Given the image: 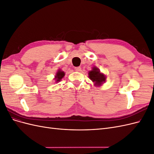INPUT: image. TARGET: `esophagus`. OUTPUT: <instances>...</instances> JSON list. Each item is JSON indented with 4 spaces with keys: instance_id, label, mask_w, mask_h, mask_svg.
Here are the masks:
<instances>
[{
    "instance_id": "obj_1",
    "label": "esophagus",
    "mask_w": 154,
    "mask_h": 154,
    "mask_svg": "<svg viewBox=\"0 0 154 154\" xmlns=\"http://www.w3.org/2000/svg\"><path fill=\"white\" fill-rule=\"evenodd\" d=\"M74 69H75V71H80L81 67H74Z\"/></svg>"
}]
</instances>
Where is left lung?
<instances>
[{
	"label": "left lung",
	"mask_w": 154,
	"mask_h": 154,
	"mask_svg": "<svg viewBox=\"0 0 154 154\" xmlns=\"http://www.w3.org/2000/svg\"><path fill=\"white\" fill-rule=\"evenodd\" d=\"M88 75L91 80L95 83V85L98 86L103 84L106 79L103 74L100 73L99 69L96 67H93L92 71L88 72Z\"/></svg>",
	"instance_id": "obj_1"
}]
</instances>
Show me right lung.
Wrapping results in <instances>:
<instances>
[{
    "label": "right lung",
    "instance_id": "right-lung-1",
    "mask_svg": "<svg viewBox=\"0 0 154 154\" xmlns=\"http://www.w3.org/2000/svg\"><path fill=\"white\" fill-rule=\"evenodd\" d=\"M64 75H65V72L59 70L55 76V80H57V82H58L61 80L62 78L64 76Z\"/></svg>",
    "mask_w": 154,
    "mask_h": 154
}]
</instances>
